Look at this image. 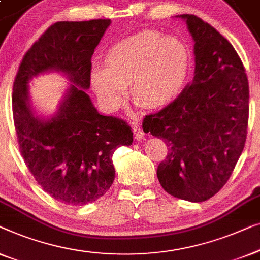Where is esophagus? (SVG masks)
Returning <instances> with one entry per match:
<instances>
[{
  "mask_svg": "<svg viewBox=\"0 0 260 260\" xmlns=\"http://www.w3.org/2000/svg\"><path fill=\"white\" fill-rule=\"evenodd\" d=\"M133 133H134V138L137 139V140H142V139L145 138L144 131H142L141 127L138 126V125H134V127H133Z\"/></svg>",
  "mask_w": 260,
  "mask_h": 260,
  "instance_id": "1",
  "label": "esophagus"
}]
</instances>
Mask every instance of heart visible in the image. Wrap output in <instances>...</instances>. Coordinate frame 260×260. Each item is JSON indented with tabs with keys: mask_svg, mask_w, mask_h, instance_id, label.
I'll return each instance as SVG.
<instances>
[{
	"mask_svg": "<svg viewBox=\"0 0 260 260\" xmlns=\"http://www.w3.org/2000/svg\"><path fill=\"white\" fill-rule=\"evenodd\" d=\"M188 69L189 53L184 42L142 30L115 43L106 55V66L93 68L90 81L108 111L125 104L131 82L134 99L155 108L180 94Z\"/></svg>",
	"mask_w": 260,
	"mask_h": 260,
	"instance_id": "heart-1",
	"label": "heart"
}]
</instances>
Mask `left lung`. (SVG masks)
Segmentation results:
<instances>
[{
    "label": "left lung",
    "mask_w": 260,
    "mask_h": 260,
    "mask_svg": "<svg viewBox=\"0 0 260 260\" xmlns=\"http://www.w3.org/2000/svg\"><path fill=\"white\" fill-rule=\"evenodd\" d=\"M194 78L174 101L145 116V133L164 139L160 185L175 198L202 203L222 188L243 152L248 122V81L240 57L220 32L191 14Z\"/></svg>",
    "instance_id": "left-lung-1"
}]
</instances>
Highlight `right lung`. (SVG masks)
Masks as SVG:
<instances>
[{
  "label": "right lung",
  "mask_w": 260,
  "mask_h": 260,
  "mask_svg": "<svg viewBox=\"0 0 260 260\" xmlns=\"http://www.w3.org/2000/svg\"><path fill=\"white\" fill-rule=\"evenodd\" d=\"M109 24L108 19L52 24L24 54L14 81L13 118L21 155L43 191L68 205L104 196L115 178L113 153L133 142L128 123L101 115L86 93L94 49ZM48 70L64 72L75 83L58 114L41 120L28 106L27 81Z\"/></svg>",
  "instance_id": "obj_1"
}]
</instances>
